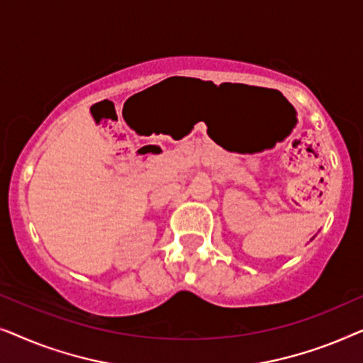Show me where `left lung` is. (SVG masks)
<instances>
[{
	"label": "left lung",
	"instance_id": "left-lung-1",
	"mask_svg": "<svg viewBox=\"0 0 363 363\" xmlns=\"http://www.w3.org/2000/svg\"><path fill=\"white\" fill-rule=\"evenodd\" d=\"M312 240H314V238H312Z\"/></svg>",
	"mask_w": 363,
	"mask_h": 363
}]
</instances>
